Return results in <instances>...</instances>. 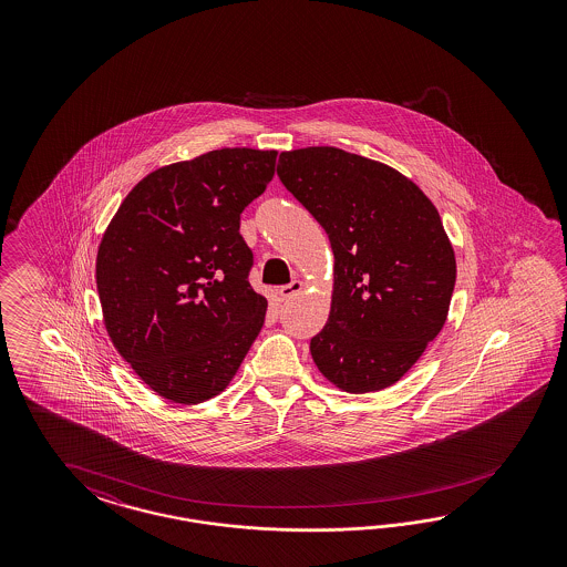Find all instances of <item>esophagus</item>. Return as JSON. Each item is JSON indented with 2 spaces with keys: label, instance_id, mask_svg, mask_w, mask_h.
I'll return each mask as SVG.
<instances>
[{
  "label": "esophagus",
  "instance_id": "esophagus-1",
  "mask_svg": "<svg viewBox=\"0 0 567 567\" xmlns=\"http://www.w3.org/2000/svg\"><path fill=\"white\" fill-rule=\"evenodd\" d=\"M303 291V280H292L289 285H282L278 287V295L280 299H291L297 292Z\"/></svg>",
  "mask_w": 567,
  "mask_h": 567
}]
</instances>
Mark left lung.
Segmentation results:
<instances>
[{"instance_id": "8db88e82", "label": "left lung", "mask_w": 567, "mask_h": 567, "mask_svg": "<svg viewBox=\"0 0 567 567\" xmlns=\"http://www.w3.org/2000/svg\"><path fill=\"white\" fill-rule=\"evenodd\" d=\"M278 176L327 230L334 254L313 363L347 393L395 384L445 327L455 251L439 209L401 172L339 147L282 152Z\"/></svg>"}]
</instances>
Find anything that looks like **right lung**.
Wrapping results in <instances>:
<instances>
[{"label":"right lung","instance_id":"right-lung-1","mask_svg":"<svg viewBox=\"0 0 567 567\" xmlns=\"http://www.w3.org/2000/svg\"><path fill=\"white\" fill-rule=\"evenodd\" d=\"M275 150L224 147L157 168L103 233L95 278L103 324L157 395H220L264 324L268 299L247 275L240 212L275 176Z\"/></svg>","mask_w":567,"mask_h":567}]
</instances>
